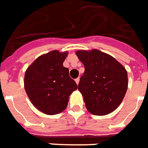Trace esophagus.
Returning <instances> with one entry per match:
<instances>
[{"mask_svg":"<svg viewBox=\"0 0 148 148\" xmlns=\"http://www.w3.org/2000/svg\"><path fill=\"white\" fill-rule=\"evenodd\" d=\"M75 81H76V83L77 84H79V81H80V78H76V80H75Z\"/></svg>","mask_w":148,"mask_h":148,"instance_id":"1","label":"esophagus"}]
</instances>
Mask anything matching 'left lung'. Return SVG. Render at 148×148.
<instances>
[{
	"mask_svg": "<svg viewBox=\"0 0 148 148\" xmlns=\"http://www.w3.org/2000/svg\"><path fill=\"white\" fill-rule=\"evenodd\" d=\"M76 56L84 66L78 89L87 110L100 116L113 112L127 92V70L114 57L98 50L78 51Z\"/></svg>",
	"mask_w": 148,
	"mask_h": 148,
	"instance_id": "obj_1",
	"label": "left lung"
}]
</instances>
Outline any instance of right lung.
I'll list each match as a JSON object with an SVG mask.
<instances>
[{
  "label": "right lung",
  "instance_id": "1",
  "mask_svg": "<svg viewBox=\"0 0 148 148\" xmlns=\"http://www.w3.org/2000/svg\"><path fill=\"white\" fill-rule=\"evenodd\" d=\"M68 52L52 51L34 61L25 73L26 94L34 106L46 114L64 111L69 96L77 89V84L69 76L68 68L63 63Z\"/></svg>",
  "mask_w": 148,
  "mask_h": 148
}]
</instances>
